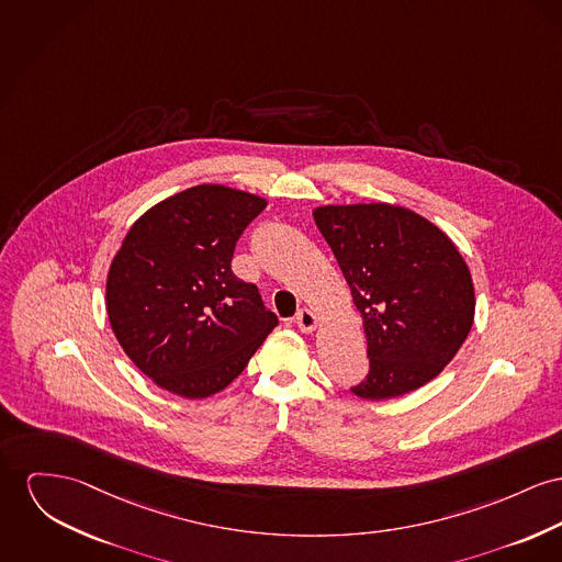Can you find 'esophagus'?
<instances>
[{"label": "esophagus", "instance_id": "1", "mask_svg": "<svg viewBox=\"0 0 562 562\" xmlns=\"http://www.w3.org/2000/svg\"><path fill=\"white\" fill-rule=\"evenodd\" d=\"M294 322H296V326H299L302 333H313L315 326H317V317H315V313L308 311V308H300Z\"/></svg>", "mask_w": 562, "mask_h": 562}]
</instances>
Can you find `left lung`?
<instances>
[{"label": "left lung", "mask_w": 562, "mask_h": 562, "mask_svg": "<svg viewBox=\"0 0 562 562\" xmlns=\"http://www.w3.org/2000/svg\"><path fill=\"white\" fill-rule=\"evenodd\" d=\"M367 335L369 374L351 387L367 401L403 396L441 373L473 326L469 266L435 224L403 206H319Z\"/></svg>", "instance_id": "1"}]
</instances>
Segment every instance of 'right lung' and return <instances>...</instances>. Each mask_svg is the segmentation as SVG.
<instances>
[{
    "mask_svg": "<svg viewBox=\"0 0 562 562\" xmlns=\"http://www.w3.org/2000/svg\"><path fill=\"white\" fill-rule=\"evenodd\" d=\"M266 200L198 186L130 227L106 281L114 337L159 387L206 398L222 392L279 324L254 283L232 272L234 247Z\"/></svg>",
    "mask_w": 562,
    "mask_h": 562,
    "instance_id": "add662e5",
    "label": "right lung"
}]
</instances>
